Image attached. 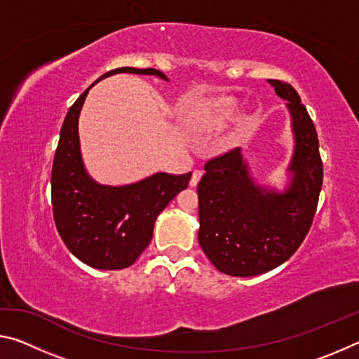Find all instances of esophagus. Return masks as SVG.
I'll return each instance as SVG.
<instances>
[{
    "mask_svg": "<svg viewBox=\"0 0 359 359\" xmlns=\"http://www.w3.org/2000/svg\"><path fill=\"white\" fill-rule=\"evenodd\" d=\"M201 177H203V171H199V169H196V171H193V175H191V179H190V187H196L198 182L201 180Z\"/></svg>",
    "mask_w": 359,
    "mask_h": 359,
    "instance_id": "obj_1",
    "label": "esophagus"
}]
</instances>
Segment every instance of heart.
Here are the masks:
<instances>
[{
	"label": "heart",
	"instance_id": "b5f03b06",
	"mask_svg": "<svg viewBox=\"0 0 359 359\" xmlns=\"http://www.w3.org/2000/svg\"><path fill=\"white\" fill-rule=\"evenodd\" d=\"M238 114V104L233 100H220L212 104L203 115V121L208 128H223L229 120Z\"/></svg>",
	"mask_w": 359,
	"mask_h": 359
}]
</instances>
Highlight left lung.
<instances>
[{"label":"left lung","instance_id":"obj_1","mask_svg":"<svg viewBox=\"0 0 359 359\" xmlns=\"http://www.w3.org/2000/svg\"><path fill=\"white\" fill-rule=\"evenodd\" d=\"M288 101L294 150L283 190L257 184L241 147L212 158L198 185L199 245L218 271L233 277L264 274L302 244L323 184L318 137L291 85L269 81Z\"/></svg>","mask_w":359,"mask_h":359}]
</instances>
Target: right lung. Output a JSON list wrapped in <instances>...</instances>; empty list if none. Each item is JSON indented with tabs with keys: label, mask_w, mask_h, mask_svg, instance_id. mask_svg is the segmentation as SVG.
<instances>
[{
	"label": "right lung",
	"mask_w": 359,
	"mask_h": 359,
	"mask_svg": "<svg viewBox=\"0 0 359 359\" xmlns=\"http://www.w3.org/2000/svg\"><path fill=\"white\" fill-rule=\"evenodd\" d=\"M120 72L168 81L154 68H118L106 72L95 83ZM93 85L69 107L60 131L52 166V208L58 233L76 258L95 269L117 271L141 257L154 236L156 217L185 190L191 172H156L120 187L102 185L90 177L82 160L79 115Z\"/></svg>",
	"instance_id": "right-lung-1"
}]
</instances>
